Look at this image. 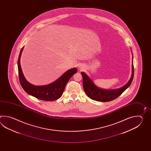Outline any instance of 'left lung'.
Instances as JSON below:
<instances>
[{"label": "left lung", "instance_id": "8db88e82", "mask_svg": "<svg viewBox=\"0 0 151 151\" xmlns=\"http://www.w3.org/2000/svg\"><path fill=\"white\" fill-rule=\"evenodd\" d=\"M132 58V72L131 79L122 87L116 90H104L99 88L84 72H81L83 79V87L87 96L91 99L101 102L110 101L120 96L131 84L134 77V66Z\"/></svg>", "mask_w": 151, "mask_h": 151}]
</instances>
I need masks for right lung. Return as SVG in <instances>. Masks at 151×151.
Segmentation results:
<instances>
[{
  "mask_svg": "<svg viewBox=\"0 0 151 151\" xmlns=\"http://www.w3.org/2000/svg\"><path fill=\"white\" fill-rule=\"evenodd\" d=\"M23 48L20 52L18 60V68L20 83L26 92L38 99L44 101H54L59 99L64 92L65 86L72 76L77 72V68L68 70L53 83L44 86H35L26 80L22 72L20 59Z\"/></svg>",
  "mask_w": 151,
  "mask_h": 151,
  "instance_id": "add662e5",
  "label": "right lung"
}]
</instances>
